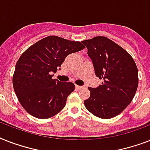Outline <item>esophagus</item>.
Wrapping results in <instances>:
<instances>
[{"instance_id":"1","label":"esophagus","mask_w":150,"mask_h":150,"mask_svg":"<svg viewBox=\"0 0 150 150\" xmlns=\"http://www.w3.org/2000/svg\"><path fill=\"white\" fill-rule=\"evenodd\" d=\"M75 87H76V89H84V88H85L84 86H77V85L75 86Z\"/></svg>"}]
</instances>
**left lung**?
<instances>
[{"instance_id": "obj_1", "label": "left lung", "mask_w": 150, "mask_h": 150, "mask_svg": "<svg viewBox=\"0 0 150 150\" xmlns=\"http://www.w3.org/2000/svg\"><path fill=\"white\" fill-rule=\"evenodd\" d=\"M93 61L95 74L102 85L89 87L90 96L85 107L95 116L103 119L118 115L130 104L139 83L138 68L132 57L117 43L96 36L82 41Z\"/></svg>"}]
</instances>
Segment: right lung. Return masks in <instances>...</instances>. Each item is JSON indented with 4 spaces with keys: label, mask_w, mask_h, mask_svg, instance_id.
Returning a JSON list of instances; mask_svg holds the SVG:
<instances>
[{
    "label": "right lung",
    "mask_w": 150,
    "mask_h": 150,
    "mask_svg": "<svg viewBox=\"0 0 150 150\" xmlns=\"http://www.w3.org/2000/svg\"><path fill=\"white\" fill-rule=\"evenodd\" d=\"M81 42L50 36L29 47L18 59L13 87L23 108L32 116L47 119L56 115L75 89L72 82L53 79L68 54L83 50Z\"/></svg>",
    "instance_id": "add662e5"
}]
</instances>
